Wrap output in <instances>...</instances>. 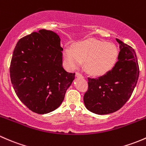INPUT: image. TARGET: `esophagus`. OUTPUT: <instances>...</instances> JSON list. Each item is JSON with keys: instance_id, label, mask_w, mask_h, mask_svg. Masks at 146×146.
<instances>
[{"instance_id": "obj_1", "label": "esophagus", "mask_w": 146, "mask_h": 146, "mask_svg": "<svg viewBox=\"0 0 146 146\" xmlns=\"http://www.w3.org/2000/svg\"><path fill=\"white\" fill-rule=\"evenodd\" d=\"M76 77L82 78V77H83V75H82L81 73H79V72H76Z\"/></svg>"}]
</instances>
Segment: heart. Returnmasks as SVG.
I'll return each mask as SVG.
<instances>
[{"mask_svg":"<svg viewBox=\"0 0 146 146\" xmlns=\"http://www.w3.org/2000/svg\"><path fill=\"white\" fill-rule=\"evenodd\" d=\"M118 55L115 44L94 38L84 40L73 48L67 47L64 50V60L70 68H77L84 62L86 70L94 75L110 71L116 63Z\"/></svg>","mask_w":146,"mask_h":146,"instance_id":"obj_1","label":"heart"}]
</instances>
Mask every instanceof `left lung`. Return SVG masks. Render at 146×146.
Masks as SVG:
<instances>
[{
	"mask_svg": "<svg viewBox=\"0 0 146 146\" xmlns=\"http://www.w3.org/2000/svg\"><path fill=\"white\" fill-rule=\"evenodd\" d=\"M119 44L118 60L113 68L98 78H88L84 96L86 108L98 115L112 113L124 106L139 76L137 57L133 48L116 38Z\"/></svg>",
	"mask_w": 146,
	"mask_h": 146,
	"instance_id": "left-lung-1",
	"label": "left lung"
}]
</instances>
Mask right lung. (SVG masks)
<instances>
[{
    "mask_svg": "<svg viewBox=\"0 0 146 146\" xmlns=\"http://www.w3.org/2000/svg\"><path fill=\"white\" fill-rule=\"evenodd\" d=\"M63 48L56 33L40 29L18 40L10 67L12 84L30 110L46 114L62 103L75 73L62 67Z\"/></svg>",
    "mask_w": 146,
    "mask_h": 146,
    "instance_id": "1",
    "label": "right lung"
}]
</instances>
